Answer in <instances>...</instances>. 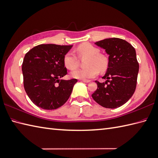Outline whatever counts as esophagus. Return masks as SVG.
I'll return each instance as SVG.
<instances>
[{"mask_svg":"<svg viewBox=\"0 0 158 158\" xmlns=\"http://www.w3.org/2000/svg\"><path fill=\"white\" fill-rule=\"evenodd\" d=\"M83 82H84V83H89L90 82V81L89 80H85V79H82L81 80Z\"/></svg>","mask_w":158,"mask_h":158,"instance_id":"esophagus-1","label":"esophagus"}]
</instances>
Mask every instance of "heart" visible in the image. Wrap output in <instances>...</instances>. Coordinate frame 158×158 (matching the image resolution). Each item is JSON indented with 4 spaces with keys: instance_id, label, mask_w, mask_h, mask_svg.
I'll use <instances>...</instances> for the list:
<instances>
[{
    "instance_id": "b5f03b06",
    "label": "heart",
    "mask_w": 158,
    "mask_h": 158,
    "mask_svg": "<svg viewBox=\"0 0 158 158\" xmlns=\"http://www.w3.org/2000/svg\"><path fill=\"white\" fill-rule=\"evenodd\" d=\"M77 51L81 57L88 56L86 69H79L71 72L73 78L78 79H91L96 77L99 71H104L108 65V58L104 55L100 54L98 48L89 43H83L77 48ZM64 67L69 70L73 71L77 68L79 64L78 58L73 53L69 52L66 53L63 58Z\"/></svg>"
}]
</instances>
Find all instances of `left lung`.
I'll return each instance as SVG.
<instances>
[{
    "label": "left lung",
    "mask_w": 158,
    "mask_h": 158,
    "mask_svg": "<svg viewBox=\"0 0 158 158\" xmlns=\"http://www.w3.org/2000/svg\"><path fill=\"white\" fill-rule=\"evenodd\" d=\"M109 55L104 83L96 81L98 88L91 95L98 104L106 108L123 106L133 96L137 85L139 63L136 51L124 40L112 38L95 43Z\"/></svg>",
    "instance_id": "left-lung-1"
}]
</instances>
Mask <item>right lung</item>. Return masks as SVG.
I'll use <instances>...</instances> for the list:
<instances>
[{
    "label": "right lung",
    "mask_w": 158,
    "mask_h": 158,
    "mask_svg": "<svg viewBox=\"0 0 158 158\" xmlns=\"http://www.w3.org/2000/svg\"><path fill=\"white\" fill-rule=\"evenodd\" d=\"M73 46L40 44L25 55L22 72L23 85L35 105L44 110H55L70 97L76 79H60L67 75L63 58Z\"/></svg>",
    "instance_id": "1"
}]
</instances>
